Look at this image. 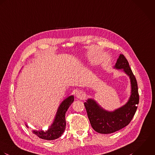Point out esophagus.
<instances>
[{
  "label": "esophagus",
  "mask_w": 155,
  "mask_h": 155,
  "mask_svg": "<svg viewBox=\"0 0 155 155\" xmlns=\"http://www.w3.org/2000/svg\"><path fill=\"white\" fill-rule=\"evenodd\" d=\"M84 96H85V94L84 93V92L82 91H78L76 93V97L78 99H82L84 97Z\"/></svg>",
  "instance_id": "1"
}]
</instances>
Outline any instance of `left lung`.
<instances>
[{
    "mask_svg": "<svg viewBox=\"0 0 155 155\" xmlns=\"http://www.w3.org/2000/svg\"><path fill=\"white\" fill-rule=\"evenodd\" d=\"M114 68L124 69L129 77L131 94L126 104L113 111L104 110L92 99H88L84 102L91 126L95 131L100 134H111L128 125L137 111L139 103L137 80L124 54H120Z\"/></svg>",
    "mask_w": 155,
    "mask_h": 155,
    "instance_id": "left-lung-1",
    "label": "left lung"
}]
</instances>
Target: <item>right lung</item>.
I'll return each instance as SVG.
<instances>
[{
    "label": "right lung",
    "instance_id": "obj_1",
    "mask_svg": "<svg viewBox=\"0 0 155 155\" xmlns=\"http://www.w3.org/2000/svg\"><path fill=\"white\" fill-rule=\"evenodd\" d=\"M74 100V97L72 95L62 101L58 109L53 123L47 130H34L33 133L39 138L46 140H54L61 137L66 128L65 114ZM26 126L29 127L26 124Z\"/></svg>",
    "mask_w": 155,
    "mask_h": 155
}]
</instances>
